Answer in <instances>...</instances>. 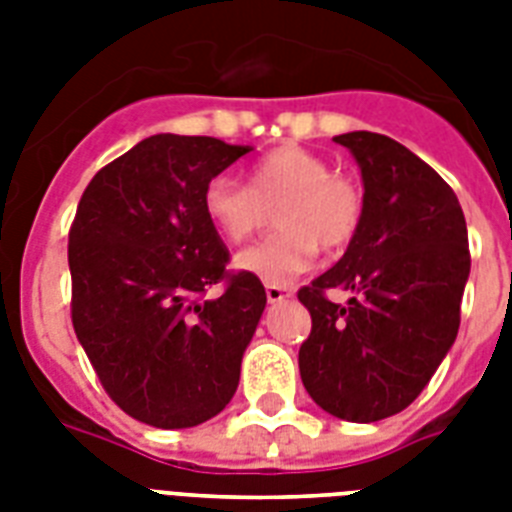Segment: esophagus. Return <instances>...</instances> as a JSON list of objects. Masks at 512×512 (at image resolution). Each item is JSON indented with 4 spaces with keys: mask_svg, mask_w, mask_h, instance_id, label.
<instances>
[{
    "mask_svg": "<svg viewBox=\"0 0 512 512\" xmlns=\"http://www.w3.org/2000/svg\"><path fill=\"white\" fill-rule=\"evenodd\" d=\"M292 295V289L279 287V284H265V297H268V303H281L284 297Z\"/></svg>",
    "mask_w": 512,
    "mask_h": 512,
    "instance_id": "obj_1",
    "label": "esophagus"
}]
</instances>
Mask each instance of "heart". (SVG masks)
Segmentation results:
<instances>
[{
    "instance_id": "1",
    "label": "heart",
    "mask_w": 512,
    "mask_h": 512,
    "mask_svg": "<svg viewBox=\"0 0 512 512\" xmlns=\"http://www.w3.org/2000/svg\"><path fill=\"white\" fill-rule=\"evenodd\" d=\"M209 223L233 244L271 223L281 231L236 257V268L265 284H289L313 265L319 247L340 252L361 228L364 193L353 177L332 172L324 156L281 146L252 167L247 185L217 175L204 188Z\"/></svg>"
}]
</instances>
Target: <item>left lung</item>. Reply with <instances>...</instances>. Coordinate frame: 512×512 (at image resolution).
Wrapping results in <instances>:
<instances>
[{"label":"left lung","instance_id":"left-lung-1","mask_svg":"<svg viewBox=\"0 0 512 512\" xmlns=\"http://www.w3.org/2000/svg\"><path fill=\"white\" fill-rule=\"evenodd\" d=\"M361 167V228L327 273L297 292L311 313L300 377L324 409L348 422L404 412L428 385L460 329L470 273L468 225L433 167L388 135L345 132ZM329 288H348V306Z\"/></svg>","mask_w":512,"mask_h":512}]
</instances>
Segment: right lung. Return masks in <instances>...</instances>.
I'll list each match as a JSON object with an SVG mask.
<instances>
[{
  "label": "right lung",
  "mask_w": 512,
  "mask_h": 512,
  "mask_svg": "<svg viewBox=\"0 0 512 512\" xmlns=\"http://www.w3.org/2000/svg\"><path fill=\"white\" fill-rule=\"evenodd\" d=\"M249 146L151 135L84 188L68 231L71 321L119 409L154 428H193L239 388L265 311L257 276L231 260L204 188ZM220 283L224 292L207 298Z\"/></svg>",
  "instance_id": "obj_1"
}]
</instances>
